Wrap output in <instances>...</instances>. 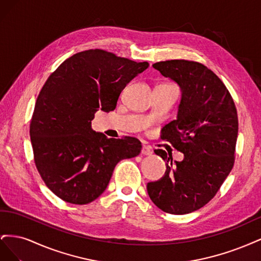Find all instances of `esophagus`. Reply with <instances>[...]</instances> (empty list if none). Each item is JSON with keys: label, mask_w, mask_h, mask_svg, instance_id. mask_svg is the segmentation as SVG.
Returning a JSON list of instances; mask_svg holds the SVG:
<instances>
[{"label": "esophagus", "mask_w": 261, "mask_h": 261, "mask_svg": "<svg viewBox=\"0 0 261 261\" xmlns=\"http://www.w3.org/2000/svg\"><path fill=\"white\" fill-rule=\"evenodd\" d=\"M141 153H143L144 155H150V154H152L151 148H150L149 146H143V149H141Z\"/></svg>", "instance_id": "obj_1"}]
</instances>
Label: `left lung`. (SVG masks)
Masks as SVG:
<instances>
[{
  "label": "left lung",
  "mask_w": 261,
  "mask_h": 261,
  "mask_svg": "<svg viewBox=\"0 0 261 261\" xmlns=\"http://www.w3.org/2000/svg\"><path fill=\"white\" fill-rule=\"evenodd\" d=\"M152 66L180 88L177 117L162 128L161 139L183 152L184 159L173 162L164 150H154L167 170L159 180L147 184V192L162 211L186 215L208 203L230 174L238 111L225 85L201 63L171 60Z\"/></svg>",
  "instance_id": "8db88e82"
}]
</instances>
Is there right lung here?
Returning <instances> with one entry per match:
<instances>
[{"instance_id": "right-lung-1", "label": "right lung", "mask_w": 261, "mask_h": 261, "mask_svg": "<svg viewBox=\"0 0 261 261\" xmlns=\"http://www.w3.org/2000/svg\"><path fill=\"white\" fill-rule=\"evenodd\" d=\"M148 66L94 49L74 54L46 80L30 139L39 174L62 200L86 204L97 199L115 165L140 153L137 138H108L92 130L91 121L99 109L113 111L126 85Z\"/></svg>"}]
</instances>
